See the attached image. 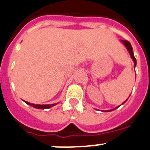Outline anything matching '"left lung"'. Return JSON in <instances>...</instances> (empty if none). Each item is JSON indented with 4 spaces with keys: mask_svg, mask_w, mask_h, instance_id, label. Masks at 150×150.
Masks as SVG:
<instances>
[{
    "mask_svg": "<svg viewBox=\"0 0 150 150\" xmlns=\"http://www.w3.org/2000/svg\"><path fill=\"white\" fill-rule=\"evenodd\" d=\"M121 42L123 43V44L125 45V47L127 48V50H128V52H129L130 55H131V57H132V60L134 61V67H135V66H136V64H137V60H136V59L134 58V55L133 49H132V45H131V43H130L128 40H121ZM126 100H125V101H126ZM125 101L124 103H125ZM124 103H122V104H124ZM116 108H118V107H116V108H115V109H113V110H107V111H106V112H109V111L114 110H116Z\"/></svg>",
    "mask_w": 150,
    "mask_h": 150,
    "instance_id": "obj_1",
    "label": "left lung"
}]
</instances>
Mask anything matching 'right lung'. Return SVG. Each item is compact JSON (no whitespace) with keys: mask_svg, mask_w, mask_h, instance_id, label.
Masks as SVG:
<instances>
[{"mask_svg":"<svg viewBox=\"0 0 150 150\" xmlns=\"http://www.w3.org/2000/svg\"><path fill=\"white\" fill-rule=\"evenodd\" d=\"M26 104H28V105L31 106V107H34V108H37V109H48L50 107H53V106L56 105V104H43V105H40V104H30L29 102L25 101Z\"/></svg>","mask_w":150,"mask_h":150,"instance_id":"add662e5","label":"right lung"}]
</instances>
